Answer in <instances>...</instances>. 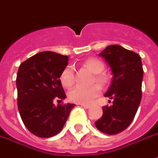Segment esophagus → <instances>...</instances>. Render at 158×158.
<instances>
[{
  "instance_id": "1",
  "label": "esophagus",
  "mask_w": 158,
  "mask_h": 158,
  "mask_svg": "<svg viewBox=\"0 0 158 158\" xmlns=\"http://www.w3.org/2000/svg\"><path fill=\"white\" fill-rule=\"evenodd\" d=\"M79 105L85 107V108H90V105H88V104H79Z\"/></svg>"
}]
</instances>
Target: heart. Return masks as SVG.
<instances>
[{"label":"heart","instance_id":"1","mask_svg":"<svg viewBox=\"0 0 158 158\" xmlns=\"http://www.w3.org/2000/svg\"><path fill=\"white\" fill-rule=\"evenodd\" d=\"M84 66L89 69L94 74V81L101 85H105L108 82V77L105 74L103 70L105 68L104 64L100 59L95 57H91L84 62ZM60 81L64 87L70 88L75 81L74 71L72 66H67L64 69L60 75ZM101 93V88L98 85H94L91 87L76 86L72 89L68 94L70 101L79 104H90Z\"/></svg>","mask_w":158,"mask_h":158}]
</instances>
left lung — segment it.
<instances>
[{"label":"left lung","instance_id":"obj_1","mask_svg":"<svg viewBox=\"0 0 158 158\" xmlns=\"http://www.w3.org/2000/svg\"><path fill=\"white\" fill-rule=\"evenodd\" d=\"M100 56L105 58L114 75L105 94L113 100V104L102 107L103 114L95 126L102 133L116 135L128 128L137 112L143 69L137 53L117 44L107 46Z\"/></svg>","mask_w":158,"mask_h":158}]
</instances>
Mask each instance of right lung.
<instances>
[{
	"instance_id": "add662e5",
	"label": "right lung",
	"mask_w": 158,
	"mask_h": 158,
	"mask_svg": "<svg viewBox=\"0 0 158 158\" xmlns=\"http://www.w3.org/2000/svg\"><path fill=\"white\" fill-rule=\"evenodd\" d=\"M67 64V56L52 52H39L20 64L16 76L18 110L25 127L38 137L59 133L75 106L53 104L66 97L59 78Z\"/></svg>"
}]
</instances>
